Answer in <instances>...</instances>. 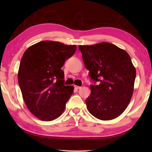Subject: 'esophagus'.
Returning a JSON list of instances; mask_svg holds the SVG:
<instances>
[{
	"label": "esophagus",
	"instance_id": "1",
	"mask_svg": "<svg viewBox=\"0 0 152 152\" xmlns=\"http://www.w3.org/2000/svg\"><path fill=\"white\" fill-rule=\"evenodd\" d=\"M74 88H75L76 89H80L81 88V86H78L74 85Z\"/></svg>",
	"mask_w": 152,
	"mask_h": 152
}]
</instances>
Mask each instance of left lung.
<instances>
[{"label": "left lung", "mask_w": 152, "mask_h": 152, "mask_svg": "<svg viewBox=\"0 0 152 152\" xmlns=\"http://www.w3.org/2000/svg\"><path fill=\"white\" fill-rule=\"evenodd\" d=\"M78 48L89 76L99 83L91 85L87 109L99 119H115L126 109L133 95L136 70L129 55L108 42Z\"/></svg>", "instance_id": "left-lung-1"}]
</instances>
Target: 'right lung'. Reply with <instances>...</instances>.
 I'll return each mask as SVG.
<instances>
[{"mask_svg":"<svg viewBox=\"0 0 152 152\" xmlns=\"http://www.w3.org/2000/svg\"><path fill=\"white\" fill-rule=\"evenodd\" d=\"M76 45L43 41L30 46L20 60L18 82L27 109L38 119L50 121L62 114L74 92L65 86L61 68Z\"/></svg>","mask_w":152,"mask_h":152,"instance_id":"right-lung-1","label":"right lung"}]
</instances>
